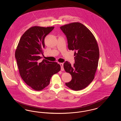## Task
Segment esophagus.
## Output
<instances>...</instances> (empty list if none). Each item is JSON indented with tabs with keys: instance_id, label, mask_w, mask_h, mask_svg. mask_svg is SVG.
<instances>
[{
	"instance_id": "1",
	"label": "esophagus",
	"mask_w": 121,
	"mask_h": 121,
	"mask_svg": "<svg viewBox=\"0 0 121 121\" xmlns=\"http://www.w3.org/2000/svg\"><path fill=\"white\" fill-rule=\"evenodd\" d=\"M60 65L61 66V71H64V68H63V63H60Z\"/></svg>"
}]
</instances>
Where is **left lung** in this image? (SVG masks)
<instances>
[{
	"instance_id": "left-lung-1",
	"label": "left lung",
	"mask_w": 121,
	"mask_h": 121,
	"mask_svg": "<svg viewBox=\"0 0 121 121\" xmlns=\"http://www.w3.org/2000/svg\"><path fill=\"white\" fill-rule=\"evenodd\" d=\"M60 29L67 37L69 49L75 52L73 66L68 61L63 64L64 70L72 78L65 84L73 90H80L94 78L99 58L98 43L92 32L80 23L66 24Z\"/></svg>"
}]
</instances>
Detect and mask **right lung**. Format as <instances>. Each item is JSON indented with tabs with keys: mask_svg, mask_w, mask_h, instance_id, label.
Returning a JSON list of instances; mask_svg holds the SVG:
<instances>
[{
	"mask_svg": "<svg viewBox=\"0 0 121 121\" xmlns=\"http://www.w3.org/2000/svg\"><path fill=\"white\" fill-rule=\"evenodd\" d=\"M54 27H32L22 36L15 51L19 73L24 82L32 88L40 91L50 83L52 76L60 70L56 62L45 59L40 61L45 47L44 39Z\"/></svg>",
	"mask_w": 121,
	"mask_h": 121,
	"instance_id": "1",
	"label": "right lung"
}]
</instances>
